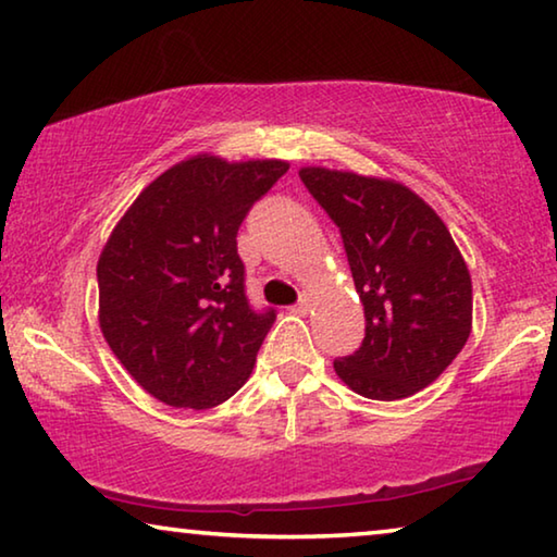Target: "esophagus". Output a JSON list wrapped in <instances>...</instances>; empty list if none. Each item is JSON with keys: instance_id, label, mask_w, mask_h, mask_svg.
<instances>
[{"instance_id": "esophagus-1", "label": "esophagus", "mask_w": 557, "mask_h": 557, "mask_svg": "<svg viewBox=\"0 0 557 557\" xmlns=\"http://www.w3.org/2000/svg\"><path fill=\"white\" fill-rule=\"evenodd\" d=\"M293 312L295 314H307V312H310V299H307V297L299 299V302L293 307Z\"/></svg>"}]
</instances>
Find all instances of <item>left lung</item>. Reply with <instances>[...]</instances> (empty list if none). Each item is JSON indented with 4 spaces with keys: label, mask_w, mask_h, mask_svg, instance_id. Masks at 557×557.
I'll return each mask as SVG.
<instances>
[{
    "label": "left lung",
    "mask_w": 557,
    "mask_h": 557,
    "mask_svg": "<svg viewBox=\"0 0 557 557\" xmlns=\"http://www.w3.org/2000/svg\"><path fill=\"white\" fill-rule=\"evenodd\" d=\"M339 227L364 305V339L334 372L367 399L396 401L436 382L471 334L469 268L434 208L401 183L302 168Z\"/></svg>",
    "instance_id": "1"
}]
</instances>
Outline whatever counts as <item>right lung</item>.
Instances as JSON below:
<instances>
[{
	"label": "right lung",
	"mask_w": 557,
	"mask_h": 557,
	"mask_svg": "<svg viewBox=\"0 0 557 557\" xmlns=\"http://www.w3.org/2000/svg\"><path fill=\"white\" fill-rule=\"evenodd\" d=\"M287 168L188 158L144 188L103 245L101 332L158 401L210 409L250 376L275 310L250 307L235 237Z\"/></svg>",
	"instance_id": "obj_1"
}]
</instances>
